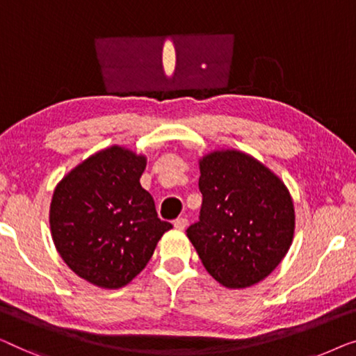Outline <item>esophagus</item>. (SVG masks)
Masks as SVG:
<instances>
[{"label":"esophagus","instance_id":"1","mask_svg":"<svg viewBox=\"0 0 356 356\" xmlns=\"http://www.w3.org/2000/svg\"><path fill=\"white\" fill-rule=\"evenodd\" d=\"M187 226H188V219L187 218H177L176 221H174V227L179 229V230H184Z\"/></svg>","mask_w":356,"mask_h":356}]
</instances>
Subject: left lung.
<instances>
[{
    "label": "left lung",
    "instance_id": "1",
    "mask_svg": "<svg viewBox=\"0 0 356 356\" xmlns=\"http://www.w3.org/2000/svg\"><path fill=\"white\" fill-rule=\"evenodd\" d=\"M200 174V221L187 237L219 284L250 287L269 276L292 245V197L271 169L237 149L204 154Z\"/></svg>",
    "mask_w": 356,
    "mask_h": 356
}]
</instances>
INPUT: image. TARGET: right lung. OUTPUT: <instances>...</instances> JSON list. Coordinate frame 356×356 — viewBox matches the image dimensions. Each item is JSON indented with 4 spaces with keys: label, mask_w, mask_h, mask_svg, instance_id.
Wrapping results in <instances>:
<instances>
[{
    "label": "right lung",
    "mask_w": 356,
    "mask_h": 356,
    "mask_svg": "<svg viewBox=\"0 0 356 356\" xmlns=\"http://www.w3.org/2000/svg\"><path fill=\"white\" fill-rule=\"evenodd\" d=\"M143 154L113 145L72 169L54 188L49 227L64 263L102 289L129 284L163 234L153 197L140 185Z\"/></svg>",
    "instance_id": "1"
}]
</instances>
